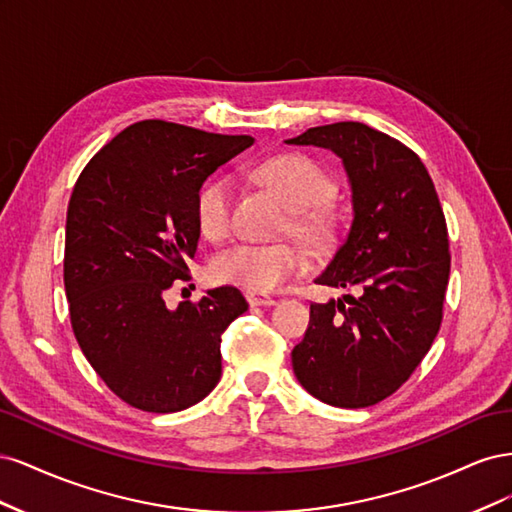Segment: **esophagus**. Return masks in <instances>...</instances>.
<instances>
[{
  "label": "esophagus",
  "mask_w": 512,
  "mask_h": 512,
  "mask_svg": "<svg viewBox=\"0 0 512 512\" xmlns=\"http://www.w3.org/2000/svg\"><path fill=\"white\" fill-rule=\"evenodd\" d=\"M247 303H250L252 307H271L275 305V299L273 297H267V294H260V292H247Z\"/></svg>",
  "instance_id": "1"
}]
</instances>
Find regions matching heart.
<instances>
[{"instance_id":"obj_1","label":"heart","mask_w":512,"mask_h":512,"mask_svg":"<svg viewBox=\"0 0 512 512\" xmlns=\"http://www.w3.org/2000/svg\"><path fill=\"white\" fill-rule=\"evenodd\" d=\"M260 179L294 209L292 224L303 237L322 241L331 232L329 213L320 207L331 183L324 170L299 153H284L258 168ZM196 222L207 239L220 241L232 224V181L213 177L196 196ZM309 267L305 250L294 243L256 245L239 243L213 260L211 273L218 282L254 292L280 290Z\"/></svg>"}]
</instances>
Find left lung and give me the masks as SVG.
<instances>
[{
    "instance_id": "obj_1",
    "label": "left lung",
    "mask_w": 512,
    "mask_h": 512,
    "mask_svg": "<svg viewBox=\"0 0 512 512\" xmlns=\"http://www.w3.org/2000/svg\"><path fill=\"white\" fill-rule=\"evenodd\" d=\"M286 143L342 160L352 224L316 284L361 290L309 305L294 376L329 406H374L412 376L440 331L451 273L442 205L421 158L365 123L309 128Z\"/></svg>"
}]
</instances>
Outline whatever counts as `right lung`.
Masks as SVG:
<instances>
[{
  "mask_svg": "<svg viewBox=\"0 0 512 512\" xmlns=\"http://www.w3.org/2000/svg\"><path fill=\"white\" fill-rule=\"evenodd\" d=\"M252 145V136L145 119L104 145L74 185L64 256L72 331L132 408L179 412L220 382L222 333L247 309L243 294L220 286L168 309L164 290L190 280L205 179Z\"/></svg>",
  "mask_w": 512,
  "mask_h": 512,
  "instance_id": "add662e5",
  "label": "right lung"
}]
</instances>
